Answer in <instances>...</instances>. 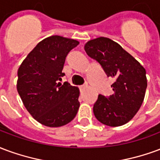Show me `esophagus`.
Returning a JSON list of instances; mask_svg holds the SVG:
<instances>
[{
  "mask_svg": "<svg viewBox=\"0 0 160 160\" xmlns=\"http://www.w3.org/2000/svg\"><path fill=\"white\" fill-rule=\"evenodd\" d=\"M87 87H88V84L81 85V86H80V89H81V90H82V89H84V88H86Z\"/></svg>",
  "mask_w": 160,
  "mask_h": 160,
  "instance_id": "1",
  "label": "esophagus"
}]
</instances>
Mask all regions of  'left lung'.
<instances>
[{"mask_svg": "<svg viewBox=\"0 0 160 160\" xmlns=\"http://www.w3.org/2000/svg\"><path fill=\"white\" fill-rule=\"evenodd\" d=\"M84 49L101 65L107 77L115 80L111 85L113 94L109 97L99 94L93 107L94 116L107 126L125 124L139 111L145 97L146 70L118 43L107 37L88 41Z\"/></svg>", "mask_w": 160, "mask_h": 160, "instance_id": "obj_1", "label": "left lung"}]
</instances>
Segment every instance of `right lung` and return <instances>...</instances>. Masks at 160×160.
Segmentation results:
<instances>
[{
    "instance_id": "obj_1",
    "label": "right lung",
    "mask_w": 160,
    "mask_h": 160,
    "mask_svg": "<svg viewBox=\"0 0 160 160\" xmlns=\"http://www.w3.org/2000/svg\"><path fill=\"white\" fill-rule=\"evenodd\" d=\"M77 40L60 36L43 39L19 66L17 89L24 107L37 122L48 127L70 123L78 113L79 89L61 84L66 57Z\"/></svg>"
}]
</instances>
